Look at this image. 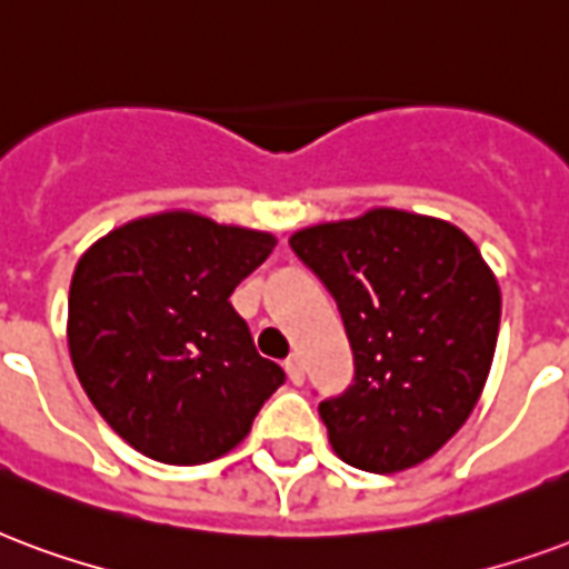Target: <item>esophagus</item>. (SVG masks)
<instances>
[{
	"label": "esophagus",
	"mask_w": 569,
	"mask_h": 569,
	"mask_svg": "<svg viewBox=\"0 0 569 569\" xmlns=\"http://www.w3.org/2000/svg\"><path fill=\"white\" fill-rule=\"evenodd\" d=\"M286 373H289V380L296 382V386H301L305 382V361H301V356H289L286 359Z\"/></svg>",
	"instance_id": "esophagus-1"
}]
</instances>
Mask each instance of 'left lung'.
Wrapping results in <instances>:
<instances>
[{
  "mask_svg": "<svg viewBox=\"0 0 569 569\" xmlns=\"http://www.w3.org/2000/svg\"><path fill=\"white\" fill-rule=\"evenodd\" d=\"M292 250L340 307L356 382L319 403L347 465H422L473 413L500 328V286L452 222L398 208L296 231Z\"/></svg>",
  "mask_w": 569,
  "mask_h": 569,
  "instance_id": "8db88e82",
  "label": "left lung"
}]
</instances>
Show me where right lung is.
Returning <instances> with one entry per match:
<instances>
[{
	"mask_svg": "<svg viewBox=\"0 0 569 569\" xmlns=\"http://www.w3.org/2000/svg\"><path fill=\"white\" fill-rule=\"evenodd\" d=\"M271 231L162 210L108 231L69 289V356L92 407L162 465H204L250 435L286 373L252 347L229 296Z\"/></svg>",
	"mask_w": 569,
	"mask_h": 569,
	"instance_id": "right-lung-1",
	"label": "right lung"
}]
</instances>
